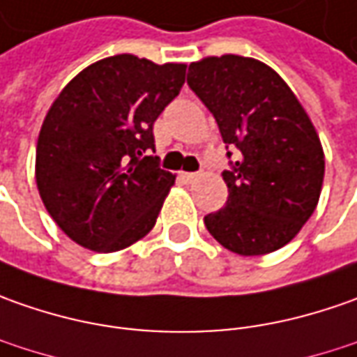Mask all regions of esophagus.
<instances>
[{"label": "esophagus", "instance_id": "1", "mask_svg": "<svg viewBox=\"0 0 357 357\" xmlns=\"http://www.w3.org/2000/svg\"><path fill=\"white\" fill-rule=\"evenodd\" d=\"M179 176H181L183 181H188V183H191V181H195V179L199 178V174H191V172H181Z\"/></svg>", "mask_w": 357, "mask_h": 357}]
</instances>
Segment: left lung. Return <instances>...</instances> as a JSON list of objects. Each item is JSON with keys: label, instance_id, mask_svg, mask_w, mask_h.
<instances>
[{"label": "left lung", "instance_id": "obj_1", "mask_svg": "<svg viewBox=\"0 0 357 357\" xmlns=\"http://www.w3.org/2000/svg\"><path fill=\"white\" fill-rule=\"evenodd\" d=\"M188 84L223 142L241 152L223 172L227 203L203 219L205 227L243 257L278 251L320 199L324 150L312 120L277 70L251 56H203L190 65Z\"/></svg>", "mask_w": 357, "mask_h": 357}]
</instances>
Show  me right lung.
<instances>
[{"instance_id": "1", "label": "right lung", "mask_w": 357, "mask_h": 357, "mask_svg": "<svg viewBox=\"0 0 357 357\" xmlns=\"http://www.w3.org/2000/svg\"><path fill=\"white\" fill-rule=\"evenodd\" d=\"M185 63L114 55L82 68L51 105L35 181L61 231L96 252L122 251L155 225L176 176L158 167L155 118L185 82Z\"/></svg>"}]
</instances>
